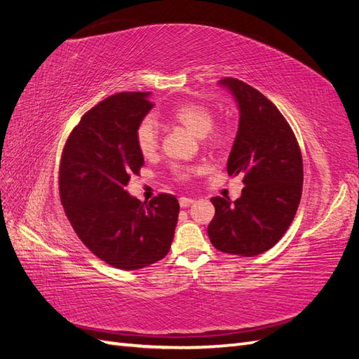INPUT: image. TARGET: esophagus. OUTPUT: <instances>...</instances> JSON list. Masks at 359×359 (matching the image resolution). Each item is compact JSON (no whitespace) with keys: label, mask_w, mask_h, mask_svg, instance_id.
Instances as JSON below:
<instances>
[{"label":"esophagus","mask_w":359,"mask_h":359,"mask_svg":"<svg viewBox=\"0 0 359 359\" xmlns=\"http://www.w3.org/2000/svg\"><path fill=\"white\" fill-rule=\"evenodd\" d=\"M194 201L190 199V198H180V205L181 208H187V206H190Z\"/></svg>","instance_id":"obj_1"}]
</instances>
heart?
<instances>
[{"label": "heart", "mask_w": 359, "mask_h": 359, "mask_svg": "<svg viewBox=\"0 0 359 359\" xmlns=\"http://www.w3.org/2000/svg\"><path fill=\"white\" fill-rule=\"evenodd\" d=\"M170 116L177 123L182 124L190 132L203 137L210 145H223L227 139V132L224 128H212L214 114L208 106L198 102H184L173 107ZM136 144L144 157H151L158 149V124L153 116L144 118L136 130ZM196 169L177 168V177L180 180H189L191 173Z\"/></svg>", "instance_id": "1"}]
</instances>
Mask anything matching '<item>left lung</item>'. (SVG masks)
Returning a JSON list of instances; mask_svg holds the SVG:
<instances>
[{
    "label": "left lung",
    "instance_id": "8db88e82",
    "mask_svg": "<svg viewBox=\"0 0 359 359\" xmlns=\"http://www.w3.org/2000/svg\"><path fill=\"white\" fill-rule=\"evenodd\" d=\"M240 109L227 173L243 175L235 202L211 199L208 224L212 245L223 253L252 257L274 247L297 214L302 193V157L290 126L266 97L243 81L224 78Z\"/></svg>",
    "mask_w": 359,
    "mask_h": 359
}]
</instances>
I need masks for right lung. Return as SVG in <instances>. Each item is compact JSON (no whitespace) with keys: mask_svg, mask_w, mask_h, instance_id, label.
<instances>
[{"mask_svg":"<svg viewBox=\"0 0 359 359\" xmlns=\"http://www.w3.org/2000/svg\"><path fill=\"white\" fill-rule=\"evenodd\" d=\"M149 94L118 93L94 106L73 128L60 165L61 203L74 232L91 253L124 271L168 255L180 214L173 194L145 203L126 190L144 166L136 130L154 106Z\"/></svg>","mask_w":359,"mask_h":359,"instance_id":"obj_1","label":"right lung"}]
</instances>
